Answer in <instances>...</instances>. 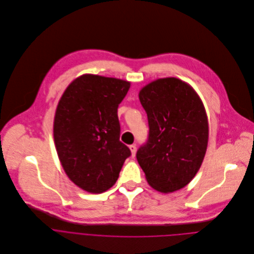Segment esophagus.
I'll return each mask as SVG.
<instances>
[{
	"mask_svg": "<svg viewBox=\"0 0 254 254\" xmlns=\"http://www.w3.org/2000/svg\"><path fill=\"white\" fill-rule=\"evenodd\" d=\"M129 149H130V152H131V156H135V153H136V146L134 144H131L129 145Z\"/></svg>",
	"mask_w": 254,
	"mask_h": 254,
	"instance_id": "34e87169",
	"label": "esophagus"
}]
</instances>
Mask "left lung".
<instances>
[{
	"label": "left lung",
	"instance_id": "left-lung-1",
	"mask_svg": "<svg viewBox=\"0 0 254 254\" xmlns=\"http://www.w3.org/2000/svg\"><path fill=\"white\" fill-rule=\"evenodd\" d=\"M138 98L149 132L136 159L152 189L164 193L179 190L195 177L206 152L204 106L192 87L177 77L149 82Z\"/></svg>",
	"mask_w": 254,
	"mask_h": 254
}]
</instances>
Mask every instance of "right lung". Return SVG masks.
<instances>
[{
	"instance_id": "right-lung-1",
	"label": "right lung",
	"mask_w": 254,
	"mask_h": 254,
	"mask_svg": "<svg viewBox=\"0 0 254 254\" xmlns=\"http://www.w3.org/2000/svg\"><path fill=\"white\" fill-rule=\"evenodd\" d=\"M130 82L86 73L64 92L55 115L54 140L68 179L91 193H102L119 179L129 148L120 140L118 108Z\"/></svg>"
}]
</instances>
